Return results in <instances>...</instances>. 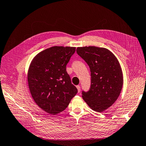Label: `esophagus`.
Segmentation results:
<instances>
[{"label": "esophagus", "instance_id": "1", "mask_svg": "<svg viewBox=\"0 0 146 146\" xmlns=\"http://www.w3.org/2000/svg\"><path fill=\"white\" fill-rule=\"evenodd\" d=\"M76 88H77V89H78V93L80 92V85H77V86H76Z\"/></svg>", "mask_w": 146, "mask_h": 146}]
</instances>
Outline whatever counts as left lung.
I'll return each mask as SVG.
<instances>
[{"label": "left lung", "instance_id": "1", "mask_svg": "<svg viewBox=\"0 0 146 146\" xmlns=\"http://www.w3.org/2000/svg\"><path fill=\"white\" fill-rule=\"evenodd\" d=\"M76 52L90 70V87L82 91V98L91 109L102 112L115 103L121 92L123 80L120 65L106 48L78 47Z\"/></svg>", "mask_w": 146, "mask_h": 146}]
</instances>
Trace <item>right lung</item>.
<instances>
[{"instance_id":"1","label":"right lung","mask_w":146,"mask_h":146,"mask_svg":"<svg viewBox=\"0 0 146 146\" xmlns=\"http://www.w3.org/2000/svg\"><path fill=\"white\" fill-rule=\"evenodd\" d=\"M75 49L50 47L37 54L30 64L28 82L31 96L42 110L50 115L64 110L78 92L66 71Z\"/></svg>"}]
</instances>
